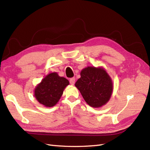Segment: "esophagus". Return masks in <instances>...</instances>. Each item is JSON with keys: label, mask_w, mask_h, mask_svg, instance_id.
<instances>
[{"label": "esophagus", "mask_w": 150, "mask_h": 150, "mask_svg": "<svg viewBox=\"0 0 150 150\" xmlns=\"http://www.w3.org/2000/svg\"><path fill=\"white\" fill-rule=\"evenodd\" d=\"M69 82H70V84L71 85H74V83H75V78H71L70 80H69Z\"/></svg>", "instance_id": "obj_1"}]
</instances>
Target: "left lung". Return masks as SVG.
Instances as JSON below:
<instances>
[{"label":"left lung","instance_id":"8db88e82","mask_svg":"<svg viewBox=\"0 0 150 150\" xmlns=\"http://www.w3.org/2000/svg\"><path fill=\"white\" fill-rule=\"evenodd\" d=\"M81 78L75 86L88 104L100 108L110 100L113 91L111 77L103 67L88 66L81 71Z\"/></svg>","mask_w":150,"mask_h":150}]
</instances>
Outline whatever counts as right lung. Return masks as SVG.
Instances as JSON below:
<instances>
[{"instance_id": "right-lung-1", "label": "right lung", "mask_w": 150, "mask_h": 150, "mask_svg": "<svg viewBox=\"0 0 150 150\" xmlns=\"http://www.w3.org/2000/svg\"><path fill=\"white\" fill-rule=\"evenodd\" d=\"M69 82L64 77L54 72L47 74L34 89L37 101L46 107L55 106L59 101L64 89Z\"/></svg>"}]
</instances>
